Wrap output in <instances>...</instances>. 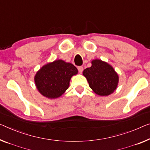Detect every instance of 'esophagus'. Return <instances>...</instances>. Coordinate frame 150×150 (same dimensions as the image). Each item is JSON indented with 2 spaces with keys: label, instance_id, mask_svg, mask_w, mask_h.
Returning a JSON list of instances; mask_svg holds the SVG:
<instances>
[{
  "label": "esophagus",
  "instance_id": "esophagus-1",
  "mask_svg": "<svg viewBox=\"0 0 150 150\" xmlns=\"http://www.w3.org/2000/svg\"><path fill=\"white\" fill-rule=\"evenodd\" d=\"M77 69H78V71H79V73H82L83 70V67H81V66H80V67H78Z\"/></svg>",
  "mask_w": 150,
  "mask_h": 150
}]
</instances>
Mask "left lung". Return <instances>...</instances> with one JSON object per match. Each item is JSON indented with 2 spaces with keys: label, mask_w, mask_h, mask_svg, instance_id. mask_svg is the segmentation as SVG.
<instances>
[{
  "label": "left lung",
  "mask_w": 150,
  "mask_h": 150,
  "mask_svg": "<svg viewBox=\"0 0 150 150\" xmlns=\"http://www.w3.org/2000/svg\"><path fill=\"white\" fill-rule=\"evenodd\" d=\"M90 67L84 69L83 75L88 80L93 92L100 96H107L117 89L119 77L108 62L100 59L91 61Z\"/></svg>",
  "instance_id": "obj_1"
}]
</instances>
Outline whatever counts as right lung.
I'll return each instance as SVG.
<instances>
[{"instance_id":"right-lung-1","label":"right lung","mask_w":150,"mask_h":150,"mask_svg":"<svg viewBox=\"0 0 150 150\" xmlns=\"http://www.w3.org/2000/svg\"><path fill=\"white\" fill-rule=\"evenodd\" d=\"M78 70L73 64L61 59L42 66L34 76L35 87L39 92L49 99L61 97L69 88L70 80Z\"/></svg>"}]
</instances>
